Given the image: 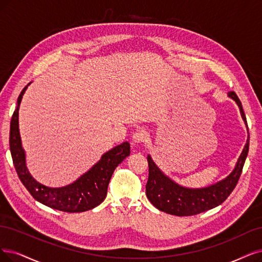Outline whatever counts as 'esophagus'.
<instances>
[{"mask_svg": "<svg viewBox=\"0 0 262 262\" xmlns=\"http://www.w3.org/2000/svg\"><path fill=\"white\" fill-rule=\"evenodd\" d=\"M148 140V133L146 130H138L133 135V143L140 144Z\"/></svg>", "mask_w": 262, "mask_h": 262, "instance_id": "34e87169", "label": "esophagus"}]
</instances>
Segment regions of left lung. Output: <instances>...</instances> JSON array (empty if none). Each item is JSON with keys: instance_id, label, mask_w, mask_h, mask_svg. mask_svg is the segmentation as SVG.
I'll return each instance as SVG.
<instances>
[{"instance_id": "left-lung-1", "label": "left lung", "mask_w": 262, "mask_h": 262, "mask_svg": "<svg viewBox=\"0 0 262 262\" xmlns=\"http://www.w3.org/2000/svg\"><path fill=\"white\" fill-rule=\"evenodd\" d=\"M228 96L238 105L242 119L245 122L248 133L246 116L242 106V102L234 92H229ZM249 138V135H248ZM249 149V139L242 151L236 165L230 175L221 181L209 187L191 189L185 188L169 177H167L148 156L149 178L146 186V194L148 200L159 210L175 216H193L203 211L214 208L224 203L231 192L234 190L243 170L245 160Z\"/></svg>"}]
</instances>
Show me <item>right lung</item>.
<instances>
[{"label":"right lung","mask_w":262,"mask_h":262,"mask_svg":"<svg viewBox=\"0 0 262 262\" xmlns=\"http://www.w3.org/2000/svg\"><path fill=\"white\" fill-rule=\"evenodd\" d=\"M30 85L21 91L17 100L9 130V149L17 175L30 194L42 204L66 212H82L95 208L103 202L114 169L130 153V144L126 141L105 152L100 161L75 180L71 185L61 188H50L38 183L29 172L26 165V154L19 134L18 111L23 96Z\"/></svg>","instance_id":"add662e5"}]
</instances>
